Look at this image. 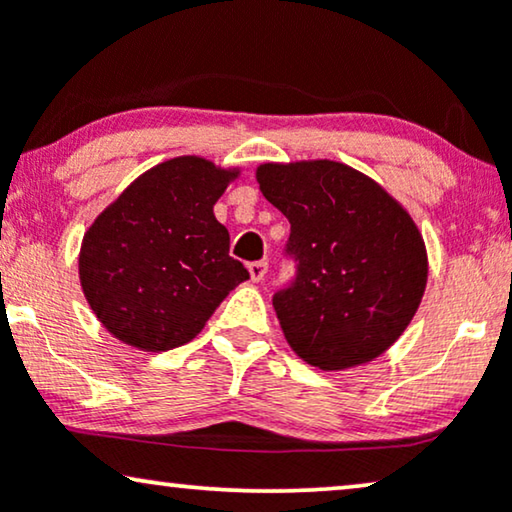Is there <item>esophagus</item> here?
<instances>
[{"mask_svg":"<svg viewBox=\"0 0 512 512\" xmlns=\"http://www.w3.org/2000/svg\"><path fill=\"white\" fill-rule=\"evenodd\" d=\"M265 272H268V261H254L249 263V275L254 282H261V279L265 277Z\"/></svg>","mask_w":512,"mask_h":512,"instance_id":"esophagus-1","label":"esophagus"}]
</instances>
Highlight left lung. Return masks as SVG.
I'll use <instances>...</instances> for the list:
<instances>
[{"label":"left lung","mask_w":512,"mask_h":512,"mask_svg":"<svg viewBox=\"0 0 512 512\" xmlns=\"http://www.w3.org/2000/svg\"><path fill=\"white\" fill-rule=\"evenodd\" d=\"M256 179L291 223L284 256L296 275L272 305L293 352L321 370L380 356L424 296L415 221L373 179L333 160L265 163Z\"/></svg>","instance_id":"left-lung-1"}]
</instances>
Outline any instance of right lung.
<instances>
[{
    "mask_svg": "<svg viewBox=\"0 0 512 512\" xmlns=\"http://www.w3.org/2000/svg\"><path fill=\"white\" fill-rule=\"evenodd\" d=\"M235 177L205 158H172L97 216L83 237L79 277L111 335L146 352L186 345L249 279L214 216V202Z\"/></svg>",
    "mask_w": 512,
    "mask_h": 512,
    "instance_id": "right-lung-1",
    "label": "right lung"
}]
</instances>
